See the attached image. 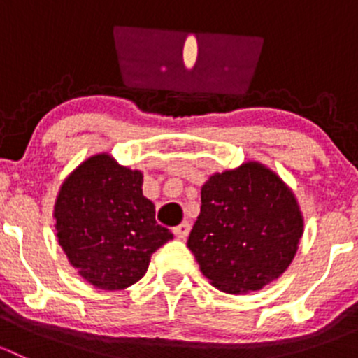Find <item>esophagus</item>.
<instances>
[{
	"mask_svg": "<svg viewBox=\"0 0 358 358\" xmlns=\"http://www.w3.org/2000/svg\"><path fill=\"white\" fill-rule=\"evenodd\" d=\"M189 232H190V223H187V222L180 223L178 227H175V229H173V234H175L176 239H180V241H185L187 237H189Z\"/></svg>",
	"mask_w": 358,
	"mask_h": 358,
	"instance_id": "34e87169",
	"label": "esophagus"
}]
</instances>
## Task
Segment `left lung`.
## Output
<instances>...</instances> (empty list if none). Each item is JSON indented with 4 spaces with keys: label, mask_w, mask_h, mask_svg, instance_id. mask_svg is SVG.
<instances>
[{
    "label": "left lung",
    "mask_w": 358,
    "mask_h": 358,
    "mask_svg": "<svg viewBox=\"0 0 358 358\" xmlns=\"http://www.w3.org/2000/svg\"><path fill=\"white\" fill-rule=\"evenodd\" d=\"M301 236L303 215L292 190L272 169L249 161L202 185L187 246L213 286L243 294L279 279Z\"/></svg>",
    "instance_id": "8db88e82"
}]
</instances>
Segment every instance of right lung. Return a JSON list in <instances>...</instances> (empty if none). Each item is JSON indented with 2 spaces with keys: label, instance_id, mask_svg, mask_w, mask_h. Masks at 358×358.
I'll use <instances>...</instances> for the list:
<instances>
[{
  "label": "right lung",
  "instance_id": "add662e5",
  "mask_svg": "<svg viewBox=\"0 0 358 358\" xmlns=\"http://www.w3.org/2000/svg\"><path fill=\"white\" fill-rule=\"evenodd\" d=\"M142 183V171L103 152L83 161L60 187L53 208L59 244L79 275L99 289L138 282L152 252L173 239L157 225Z\"/></svg>",
  "mask_w": 358,
  "mask_h": 358
}]
</instances>
